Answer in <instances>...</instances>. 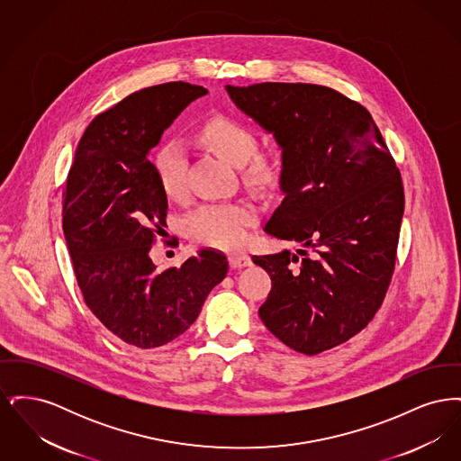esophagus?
Listing matches in <instances>:
<instances>
[{"mask_svg":"<svg viewBox=\"0 0 461 461\" xmlns=\"http://www.w3.org/2000/svg\"><path fill=\"white\" fill-rule=\"evenodd\" d=\"M228 261H230V266H231L233 269H241V267H247V266L252 264L250 258H249L247 254H241V252L230 254V256H228Z\"/></svg>","mask_w":461,"mask_h":461,"instance_id":"obj_1","label":"esophagus"}]
</instances>
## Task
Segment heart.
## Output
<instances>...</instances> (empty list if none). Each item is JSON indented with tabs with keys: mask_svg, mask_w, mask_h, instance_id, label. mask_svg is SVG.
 I'll list each match as a JSON object with an SVG mask.
<instances>
[{
	"mask_svg": "<svg viewBox=\"0 0 461 461\" xmlns=\"http://www.w3.org/2000/svg\"><path fill=\"white\" fill-rule=\"evenodd\" d=\"M198 141L230 164L240 167L243 181L256 190H273L282 177V160L275 152H258V134L237 119L218 115L205 121L197 131ZM158 185L169 197L185 192L188 158L181 145L162 143L154 157ZM256 209L249 203L209 202L198 205L185 221L188 235L212 247H237L256 221Z\"/></svg>",
	"mask_w": 461,
	"mask_h": 461,
	"instance_id": "heart-1",
	"label": "heart"
}]
</instances>
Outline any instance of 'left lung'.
I'll use <instances>...</instances> for the list:
<instances>
[{"label": "left lung", "instance_id": "1", "mask_svg": "<svg viewBox=\"0 0 461 461\" xmlns=\"http://www.w3.org/2000/svg\"><path fill=\"white\" fill-rule=\"evenodd\" d=\"M226 91L282 149L285 197L264 231L301 245L252 258L271 276L259 316L290 349L327 351L365 329L384 303L404 212L399 169L370 112L335 89L261 83Z\"/></svg>", "mask_w": 461, "mask_h": 461}]
</instances>
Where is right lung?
Wrapping results in <instances>:
<instances>
[{
	"mask_svg": "<svg viewBox=\"0 0 461 461\" xmlns=\"http://www.w3.org/2000/svg\"><path fill=\"white\" fill-rule=\"evenodd\" d=\"M207 89L166 83L98 113L83 134L64 192V235L91 312L126 344L160 348L194 325L228 273L226 256L198 250L157 271L150 249L166 226L167 195L149 152Z\"/></svg>",
	"mask_w": 461,
	"mask_h": 461,
	"instance_id": "1",
	"label": "right lung"
}]
</instances>
